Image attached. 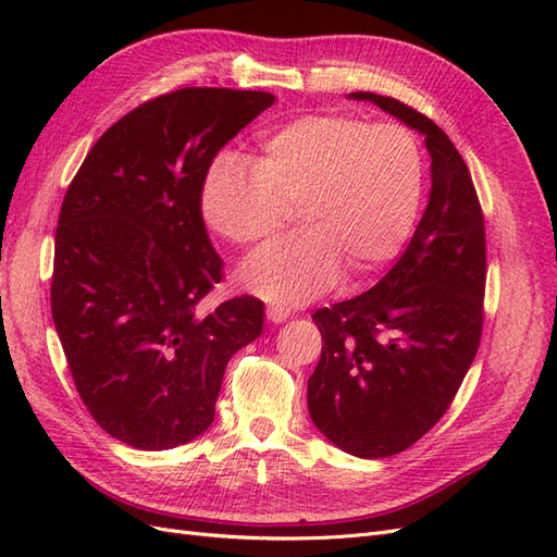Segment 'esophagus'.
I'll use <instances>...</instances> for the list:
<instances>
[{
    "label": "esophagus",
    "mask_w": 557,
    "mask_h": 557,
    "mask_svg": "<svg viewBox=\"0 0 557 557\" xmlns=\"http://www.w3.org/2000/svg\"><path fill=\"white\" fill-rule=\"evenodd\" d=\"M267 318L272 320V323H283V320L290 318V311L285 307H267Z\"/></svg>",
    "instance_id": "34e87169"
}]
</instances>
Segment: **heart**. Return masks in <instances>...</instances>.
<instances>
[{
    "label": "heart",
    "instance_id": "1",
    "mask_svg": "<svg viewBox=\"0 0 557 557\" xmlns=\"http://www.w3.org/2000/svg\"><path fill=\"white\" fill-rule=\"evenodd\" d=\"M423 190V150L407 127L311 113L267 134L248 170L218 162L201 188V215L230 244L262 248L295 213L301 234L252 258L242 281L264 299L301 305L339 269L362 281L395 260Z\"/></svg>",
    "mask_w": 557,
    "mask_h": 557
}]
</instances>
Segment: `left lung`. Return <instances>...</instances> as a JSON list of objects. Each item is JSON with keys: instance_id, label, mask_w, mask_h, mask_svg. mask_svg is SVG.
Wrapping results in <instances>:
<instances>
[{"instance_id": "left-lung-1", "label": "left lung", "mask_w": 557, "mask_h": 557, "mask_svg": "<svg viewBox=\"0 0 557 557\" xmlns=\"http://www.w3.org/2000/svg\"><path fill=\"white\" fill-rule=\"evenodd\" d=\"M425 134L432 193L409 248L372 290L318 309L313 425L358 458L413 446L450 407L483 332L485 221L446 132L395 97L352 92Z\"/></svg>"}]
</instances>
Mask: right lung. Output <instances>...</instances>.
<instances>
[{"label": "right lung", "mask_w": 557, "mask_h": 557, "mask_svg": "<svg viewBox=\"0 0 557 557\" xmlns=\"http://www.w3.org/2000/svg\"><path fill=\"white\" fill-rule=\"evenodd\" d=\"M274 95L181 88L113 123L66 188L50 311L86 409L141 450L213 423L230 358L262 332V301L197 307L223 278L201 218L209 166Z\"/></svg>", "instance_id": "obj_1"}]
</instances>
